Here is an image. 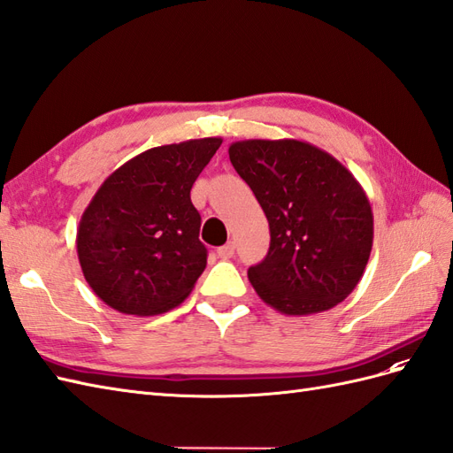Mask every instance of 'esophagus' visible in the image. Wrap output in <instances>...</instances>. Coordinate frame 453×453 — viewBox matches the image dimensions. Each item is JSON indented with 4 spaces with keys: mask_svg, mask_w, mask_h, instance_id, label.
<instances>
[{
    "mask_svg": "<svg viewBox=\"0 0 453 453\" xmlns=\"http://www.w3.org/2000/svg\"><path fill=\"white\" fill-rule=\"evenodd\" d=\"M234 254H235V245H234V242H227V245L218 249V257L224 258V260L234 258Z\"/></svg>",
    "mask_w": 453,
    "mask_h": 453,
    "instance_id": "obj_1",
    "label": "esophagus"
}]
</instances>
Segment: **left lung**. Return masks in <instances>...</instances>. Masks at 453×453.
<instances>
[{
  "mask_svg": "<svg viewBox=\"0 0 453 453\" xmlns=\"http://www.w3.org/2000/svg\"><path fill=\"white\" fill-rule=\"evenodd\" d=\"M229 160L270 224V250L249 268L257 295L285 316L342 303L373 247V212L352 172L298 139L235 142Z\"/></svg>",
  "mask_w": 453,
  "mask_h": 453,
  "instance_id": "left-lung-1",
  "label": "left lung"
}]
</instances>
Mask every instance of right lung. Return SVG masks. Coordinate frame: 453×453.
Instances as JSON below:
<instances>
[{"mask_svg": "<svg viewBox=\"0 0 453 453\" xmlns=\"http://www.w3.org/2000/svg\"><path fill=\"white\" fill-rule=\"evenodd\" d=\"M222 137L160 145L101 183L76 234L82 273L120 314L155 316L181 304L206 268L191 188Z\"/></svg>", "mask_w": 453, "mask_h": 453, "instance_id": "right-lung-1", "label": "right lung"}]
</instances>
